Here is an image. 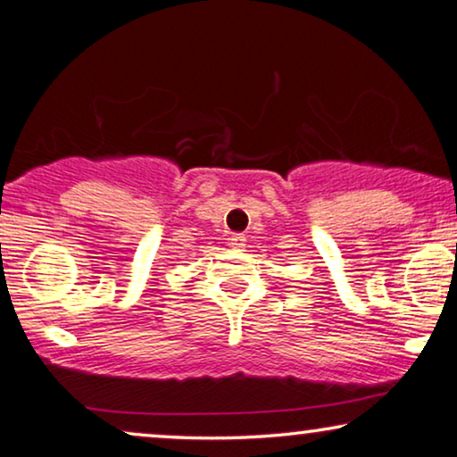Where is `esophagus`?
Instances as JSON below:
<instances>
[{
    "mask_svg": "<svg viewBox=\"0 0 457 457\" xmlns=\"http://www.w3.org/2000/svg\"><path fill=\"white\" fill-rule=\"evenodd\" d=\"M245 235H243V233H230L228 235V245L230 247H237V249H239V247H245Z\"/></svg>",
    "mask_w": 457,
    "mask_h": 457,
    "instance_id": "obj_1",
    "label": "esophagus"
}]
</instances>
